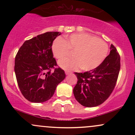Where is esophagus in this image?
<instances>
[{
	"instance_id": "34e87169",
	"label": "esophagus",
	"mask_w": 135,
	"mask_h": 135,
	"mask_svg": "<svg viewBox=\"0 0 135 135\" xmlns=\"http://www.w3.org/2000/svg\"><path fill=\"white\" fill-rule=\"evenodd\" d=\"M72 74V72H69V71H65V74H66V75H69V74Z\"/></svg>"
}]
</instances>
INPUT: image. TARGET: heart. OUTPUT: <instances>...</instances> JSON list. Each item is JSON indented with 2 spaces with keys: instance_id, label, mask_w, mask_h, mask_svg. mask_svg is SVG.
Listing matches in <instances>:
<instances>
[{
  "instance_id": "1",
  "label": "heart",
  "mask_w": 135,
  "mask_h": 135,
  "mask_svg": "<svg viewBox=\"0 0 135 135\" xmlns=\"http://www.w3.org/2000/svg\"><path fill=\"white\" fill-rule=\"evenodd\" d=\"M52 51L56 58H65L73 52L74 58L59 61L65 70H73L80 67L89 71L101 65L108 52L107 44L102 39L87 33H75L66 36L65 40L57 38L52 45Z\"/></svg>"
}]
</instances>
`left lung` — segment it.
Masks as SVG:
<instances>
[{"label": "left lung", "instance_id": "8db88e82", "mask_svg": "<svg viewBox=\"0 0 135 135\" xmlns=\"http://www.w3.org/2000/svg\"><path fill=\"white\" fill-rule=\"evenodd\" d=\"M110 54L100 65L84 73L75 72L77 83L73 89L80 104L94 107L103 103L115 88L120 70V56L111 44Z\"/></svg>", "mask_w": 135, "mask_h": 135}]
</instances>
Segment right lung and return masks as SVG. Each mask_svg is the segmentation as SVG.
Wrapping results in <instances>:
<instances>
[{"mask_svg": "<svg viewBox=\"0 0 135 135\" xmlns=\"http://www.w3.org/2000/svg\"><path fill=\"white\" fill-rule=\"evenodd\" d=\"M61 32H47L26 41L15 57V72L23 97L33 103L47 101L59 83L65 78L53 58L52 45Z\"/></svg>", "mask_w": 135, "mask_h": 135, "instance_id": "obj_1", "label": "right lung"}]
</instances>
